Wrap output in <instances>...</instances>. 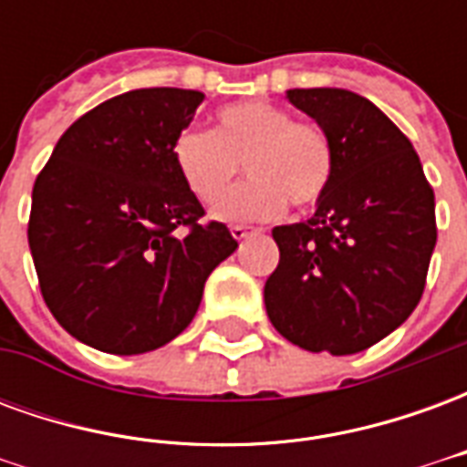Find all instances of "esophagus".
Listing matches in <instances>:
<instances>
[{
  "label": "esophagus",
  "instance_id": "obj_1",
  "mask_svg": "<svg viewBox=\"0 0 467 467\" xmlns=\"http://www.w3.org/2000/svg\"><path fill=\"white\" fill-rule=\"evenodd\" d=\"M230 233H233L234 240H244L247 234L253 233V227H247V224H233V227H230Z\"/></svg>",
  "mask_w": 467,
  "mask_h": 467
}]
</instances>
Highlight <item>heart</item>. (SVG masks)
<instances>
[{
    "label": "heart",
    "mask_w": 467,
    "mask_h": 467,
    "mask_svg": "<svg viewBox=\"0 0 467 467\" xmlns=\"http://www.w3.org/2000/svg\"><path fill=\"white\" fill-rule=\"evenodd\" d=\"M240 161L251 180L213 210L224 223L273 220L287 202L303 213L315 210L335 174L330 137L267 102L223 107L214 115L213 132L187 127L172 142L174 170L202 204L217 202Z\"/></svg>",
    "instance_id": "b5f03b06"
}]
</instances>
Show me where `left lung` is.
Masks as SVG:
<instances>
[{"mask_svg":"<svg viewBox=\"0 0 467 467\" xmlns=\"http://www.w3.org/2000/svg\"><path fill=\"white\" fill-rule=\"evenodd\" d=\"M335 152L323 202L280 224V263L265 283L275 330L297 348L352 355L380 343L420 303L438 240L435 194L410 140L370 99L335 89H287Z\"/></svg>","mask_w":467,"mask_h":467,"instance_id":"8db88e82","label":"left lung"}]
</instances>
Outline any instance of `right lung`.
Masks as SVG:
<instances>
[{
	"instance_id": "obj_1",
	"label": "right lung",
	"mask_w": 467,
	"mask_h": 467,
	"mask_svg": "<svg viewBox=\"0 0 467 467\" xmlns=\"http://www.w3.org/2000/svg\"><path fill=\"white\" fill-rule=\"evenodd\" d=\"M202 99L177 87L112 97L59 137L36 177L26 237L39 290L79 343L112 355L162 348L237 250L223 223H200L202 204L172 162L174 137Z\"/></svg>"
}]
</instances>
